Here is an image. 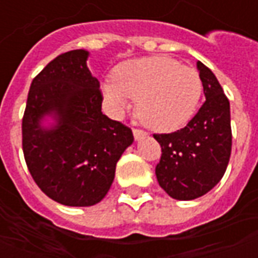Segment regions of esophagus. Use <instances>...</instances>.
<instances>
[{"label":"esophagus","mask_w":258,"mask_h":258,"mask_svg":"<svg viewBox=\"0 0 258 258\" xmlns=\"http://www.w3.org/2000/svg\"><path fill=\"white\" fill-rule=\"evenodd\" d=\"M133 134H134L135 140L140 141V140H142V138H145L146 135H148V133H146V131H144V130L134 128L133 130Z\"/></svg>","instance_id":"esophagus-1"}]
</instances>
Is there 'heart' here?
Instances as JSON below:
<instances>
[{"label":"heart","instance_id":"obj_1","mask_svg":"<svg viewBox=\"0 0 258 258\" xmlns=\"http://www.w3.org/2000/svg\"><path fill=\"white\" fill-rule=\"evenodd\" d=\"M203 92L199 73L168 56L131 59L102 83L107 106L116 114L131 107L134 99L141 121L156 131L184 127L198 110Z\"/></svg>","mask_w":258,"mask_h":258}]
</instances>
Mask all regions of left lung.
Masks as SVG:
<instances>
[{"mask_svg":"<svg viewBox=\"0 0 258 258\" xmlns=\"http://www.w3.org/2000/svg\"><path fill=\"white\" fill-rule=\"evenodd\" d=\"M206 101L184 128L155 134L162 146L156 166L159 185L177 200H192L211 190L227 170L231 148L229 101L210 69L198 62Z\"/></svg>","mask_w":258,"mask_h":258,"instance_id":"1","label":"left lung"}]
</instances>
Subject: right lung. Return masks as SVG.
Returning a JSON list of instances; mask_svg holds the SVG:
<instances>
[{
    "instance_id": "right-lung-1",
    "label": "right lung",
    "mask_w": 258,
    "mask_h": 258,
    "mask_svg": "<svg viewBox=\"0 0 258 258\" xmlns=\"http://www.w3.org/2000/svg\"><path fill=\"white\" fill-rule=\"evenodd\" d=\"M88 51L51 60L30 85L22 121L26 164L38 188L60 205L99 203L110 189L118 159L134 135L103 114L99 81L87 68ZM55 120L44 127L42 120Z\"/></svg>"
}]
</instances>
